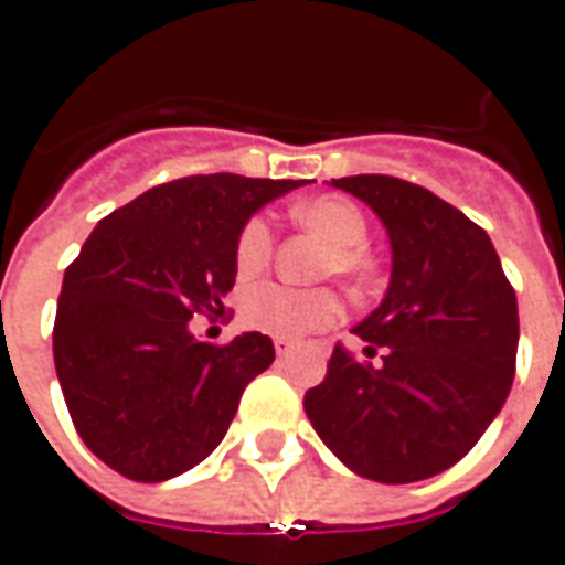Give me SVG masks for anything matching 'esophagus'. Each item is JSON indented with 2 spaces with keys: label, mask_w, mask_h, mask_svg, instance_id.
Wrapping results in <instances>:
<instances>
[{
  "label": "esophagus",
  "mask_w": 565,
  "mask_h": 565,
  "mask_svg": "<svg viewBox=\"0 0 565 565\" xmlns=\"http://www.w3.org/2000/svg\"><path fill=\"white\" fill-rule=\"evenodd\" d=\"M296 344L290 342V339H284V335H278V339H275V351H278V356H287L290 354V351H294Z\"/></svg>",
  "instance_id": "obj_1"
}]
</instances>
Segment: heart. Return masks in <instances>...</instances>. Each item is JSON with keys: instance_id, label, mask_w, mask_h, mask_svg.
<instances>
[{"instance_id": "1", "label": "heart", "mask_w": 565, "mask_h": 565, "mask_svg": "<svg viewBox=\"0 0 565 565\" xmlns=\"http://www.w3.org/2000/svg\"><path fill=\"white\" fill-rule=\"evenodd\" d=\"M294 217L306 230H315L332 242L327 271L360 281L366 275L369 221L351 199L315 196L299 202ZM275 233L266 217H250L235 238V269L238 278H254L269 269ZM339 318V299L330 290H296L284 284H259L242 296V320L247 327L284 339H302L311 332L327 330Z\"/></svg>"}]
</instances>
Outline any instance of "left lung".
<instances>
[{
  "label": "left lung",
  "mask_w": 565,
  "mask_h": 565,
  "mask_svg": "<svg viewBox=\"0 0 565 565\" xmlns=\"http://www.w3.org/2000/svg\"><path fill=\"white\" fill-rule=\"evenodd\" d=\"M332 186L363 199L387 226L391 287L354 332L356 360L335 344L306 415L351 472L408 484L445 472L505 405L518 356V299L490 235L403 178L354 174Z\"/></svg>",
  "instance_id": "left-lung-1"
}]
</instances>
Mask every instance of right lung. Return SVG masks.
<instances>
[{
	"label": "right lung",
	"mask_w": 565,
	"mask_h": 565,
	"mask_svg": "<svg viewBox=\"0 0 565 565\" xmlns=\"http://www.w3.org/2000/svg\"><path fill=\"white\" fill-rule=\"evenodd\" d=\"M302 181L190 174L96 223L56 302L54 363L84 445L132 481H166L221 445L238 399L275 360L263 332L211 344L193 315L223 318L235 238Z\"/></svg>",
	"instance_id": "obj_1"
}]
</instances>
